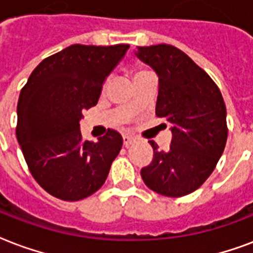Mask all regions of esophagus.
<instances>
[{
  "mask_svg": "<svg viewBox=\"0 0 253 253\" xmlns=\"http://www.w3.org/2000/svg\"><path fill=\"white\" fill-rule=\"evenodd\" d=\"M135 142H136V138L132 136V135H128V134L123 135V144H125L126 147L131 146V144L135 143Z\"/></svg>",
  "mask_w": 253,
  "mask_h": 253,
  "instance_id": "esophagus-1",
  "label": "esophagus"
}]
</instances>
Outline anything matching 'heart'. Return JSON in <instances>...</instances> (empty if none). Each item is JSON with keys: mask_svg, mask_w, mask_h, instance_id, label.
Wrapping results in <instances>:
<instances>
[{"mask_svg": "<svg viewBox=\"0 0 253 253\" xmlns=\"http://www.w3.org/2000/svg\"><path fill=\"white\" fill-rule=\"evenodd\" d=\"M140 71H144V70H139V71H136V73H135V74H138V73H140Z\"/></svg>", "mask_w": 253, "mask_h": 253, "instance_id": "b5f03b06", "label": "heart"}]
</instances>
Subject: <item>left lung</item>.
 Returning <instances> with one entry per match:
<instances>
[{"label": "left lung", "mask_w": 253, "mask_h": 253, "mask_svg": "<svg viewBox=\"0 0 253 253\" xmlns=\"http://www.w3.org/2000/svg\"><path fill=\"white\" fill-rule=\"evenodd\" d=\"M136 57L159 77L155 114L171 123L169 150L154 148V159L140 169L148 188L171 198L198 190L216 167L227 142L223 96L206 71L172 45L139 46Z\"/></svg>", "instance_id": "obj_1"}]
</instances>
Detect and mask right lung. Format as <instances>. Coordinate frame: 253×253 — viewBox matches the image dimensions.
Listing matches in <instances>:
<instances>
[{
	"label": "right lung",
	"instance_id": "obj_1",
	"mask_svg": "<svg viewBox=\"0 0 253 253\" xmlns=\"http://www.w3.org/2000/svg\"><path fill=\"white\" fill-rule=\"evenodd\" d=\"M128 47L71 45L45 58L21 90L17 140L33 178L58 199L75 202L99 190L122 148L115 130L84 140L80 121Z\"/></svg>",
	"mask_w": 253,
	"mask_h": 253
}]
</instances>
